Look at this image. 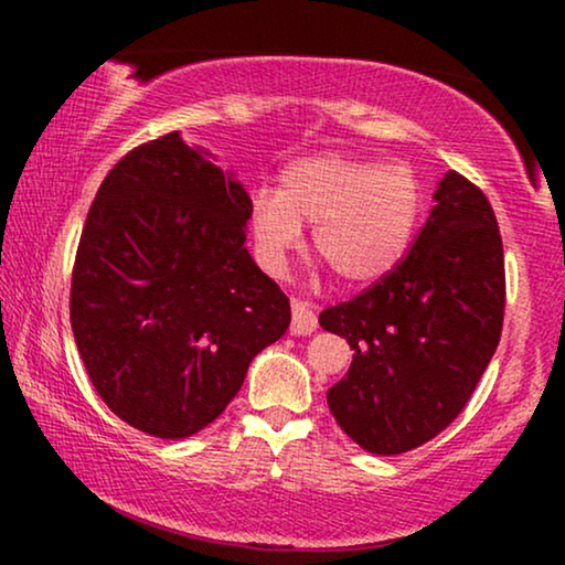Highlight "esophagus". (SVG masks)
Wrapping results in <instances>:
<instances>
[{
	"mask_svg": "<svg viewBox=\"0 0 565 565\" xmlns=\"http://www.w3.org/2000/svg\"><path fill=\"white\" fill-rule=\"evenodd\" d=\"M319 327V319H316V313L308 308V303L303 300H292V321H290V331L296 337H306L316 331Z\"/></svg>",
	"mask_w": 565,
	"mask_h": 565,
	"instance_id": "1",
	"label": "esophagus"
}]
</instances>
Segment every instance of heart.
Returning <instances> with one entry per match:
<instances>
[{"label": "heart", "mask_w": 565, "mask_h": 565, "mask_svg": "<svg viewBox=\"0 0 565 565\" xmlns=\"http://www.w3.org/2000/svg\"><path fill=\"white\" fill-rule=\"evenodd\" d=\"M422 213V184L406 164L319 153L280 174V190H254L249 228L267 273L280 275L313 226V252L339 280H381L404 257Z\"/></svg>", "instance_id": "obj_1"}]
</instances>
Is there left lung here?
<instances>
[{
    "label": "left lung",
    "mask_w": 565,
    "mask_h": 565,
    "mask_svg": "<svg viewBox=\"0 0 565 565\" xmlns=\"http://www.w3.org/2000/svg\"><path fill=\"white\" fill-rule=\"evenodd\" d=\"M504 296L491 203L447 172L406 259L319 316L352 350L350 370L327 393L347 437L367 452L401 455L450 427L497 352Z\"/></svg>",
    "instance_id": "left-lung-1"
}]
</instances>
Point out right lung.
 Returning <instances> with one entry per match:
<instances>
[{"label": "right lung", "instance_id": "1", "mask_svg": "<svg viewBox=\"0 0 565 565\" xmlns=\"http://www.w3.org/2000/svg\"><path fill=\"white\" fill-rule=\"evenodd\" d=\"M249 195L180 130L99 184L72 275L89 381L130 427L182 439L218 419L290 303L246 252Z\"/></svg>", "mask_w": 565, "mask_h": 565}]
</instances>
